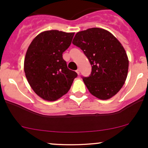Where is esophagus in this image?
<instances>
[{"label": "esophagus", "instance_id": "obj_1", "mask_svg": "<svg viewBox=\"0 0 148 148\" xmlns=\"http://www.w3.org/2000/svg\"><path fill=\"white\" fill-rule=\"evenodd\" d=\"M76 73H77V74H79H79H80V70H79V69H76Z\"/></svg>", "mask_w": 148, "mask_h": 148}]
</instances>
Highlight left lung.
Returning a JSON list of instances; mask_svg holds the SVG:
<instances>
[{
  "label": "left lung",
  "mask_w": 148,
  "mask_h": 148,
  "mask_svg": "<svg viewBox=\"0 0 148 148\" xmlns=\"http://www.w3.org/2000/svg\"><path fill=\"white\" fill-rule=\"evenodd\" d=\"M72 43L84 51L92 65L90 75L82 77L90 92L103 100L116 95L129 68L126 51L116 37L102 28H92L76 33Z\"/></svg>",
  "instance_id": "1"
}]
</instances>
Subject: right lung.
<instances>
[{
    "label": "right lung",
    "mask_w": 148,
    "mask_h": 148,
    "mask_svg": "<svg viewBox=\"0 0 148 148\" xmlns=\"http://www.w3.org/2000/svg\"><path fill=\"white\" fill-rule=\"evenodd\" d=\"M74 33L47 30L37 35L25 54L24 72L28 84L39 97L56 101L65 95L77 76L67 68L62 53L71 45Z\"/></svg>",
    "instance_id": "right-lung-1"
}]
</instances>
